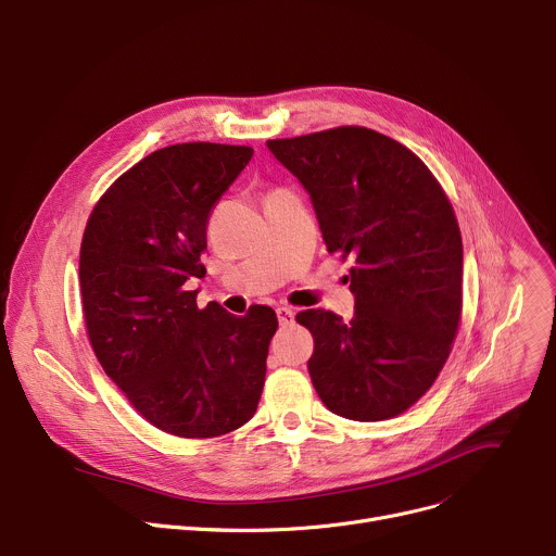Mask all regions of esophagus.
<instances>
[{
	"label": "esophagus",
	"instance_id": "34e87169",
	"mask_svg": "<svg viewBox=\"0 0 556 556\" xmlns=\"http://www.w3.org/2000/svg\"><path fill=\"white\" fill-rule=\"evenodd\" d=\"M277 319L281 326H290L294 321V311L288 308V306H279L277 308Z\"/></svg>",
	"mask_w": 556,
	"mask_h": 556
}]
</instances>
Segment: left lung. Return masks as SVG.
<instances>
[{
    "label": "left lung",
    "mask_w": 556,
    "mask_h": 556,
    "mask_svg": "<svg viewBox=\"0 0 556 556\" xmlns=\"http://www.w3.org/2000/svg\"><path fill=\"white\" fill-rule=\"evenodd\" d=\"M313 199L328 252L355 260V317L304 311L326 408L352 421L406 413L439 377L464 306L457 217L428 166L362 126L266 141Z\"/></svg>",
    "instance_id": "1"
}]
</instances>
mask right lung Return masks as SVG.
Masks as SVG:
<instances>
[{
    "label": "right lung",
    "mask_w": 556,
    "mask_h": 556,
    "mask_svg": "<svg viewBox=\"0 0 556 556\" xmlns=\"http://www.w3.org/2000/svg\"><path fill=\"white\" fill-rule=\"evenodd\" d=\"M250 146H166L126 170L92 208L79 250L81 308L94 357L155 428L211 439L252 419L264 390L277 315L197 308L190 277L219 197Z\"/></svg>",
    "instance_id": "add662e5"
}]
</instances>
